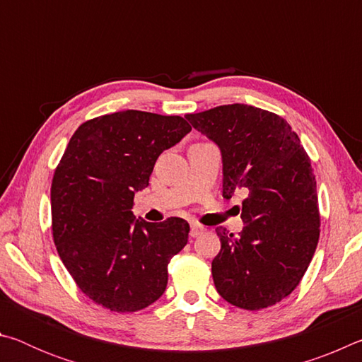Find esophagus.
I'll list each match as a JSON object with an SVG mask.
<instances>
[{
	"mask_svg": "<svg viewBox=\"0 0 362 362\" xmlns=\"http://www.w3.org/2000/svg\"><path fill=\"white\" fill-rule=\"evenodd\" d=\"M203 231H204L203 226L198 225V223H192V228H189V236L196 238V236H199Z\"/></svg>",
	"mask_w": 362,
	"mask_h": 362,
	"instance_id": "1",
	"label": "esophagus"
}]
</instances>
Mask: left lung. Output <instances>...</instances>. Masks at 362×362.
<instances>
[{"mask_svg": "<svg viewBox=\"0 0 362 362\" xmlns=\"http://www.w3.org/2000/svg\"><path fill=\"white\" fill-rule=\"evenodd\" d=\"M212 140L223 164V198L244 189V228L216 230L222 247L212 278L226 302L243 310L276 305L298 286L320 240L316 179L289 122L244 103L187 115Z\"/></svg>", "mask_w": 362, "mask_h": 362, "instance_id": "left-lung-1", "label": "left lung"}]
</instances>
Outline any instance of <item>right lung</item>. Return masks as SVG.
<instances>
[{
	"instance_id": "right-lung-1",
	"label": "right lung",
	"mask_w": 362,
	"mask_h": 362,
	"mask_svg": "<svg viewBox=\"0 0 362 362\" xmlns=\"http://www.w3.org/2000/svg\"><path fill=\"white\" fill-rule=\"evenodd\" d=\"M189 131L182 116L126 110L83 122L70 139L51 187L52 236L79 289L103 308L132 313L166 291L189 225L136 220L131 209L158 156Z\"/></svg>"
}]
</instances>
